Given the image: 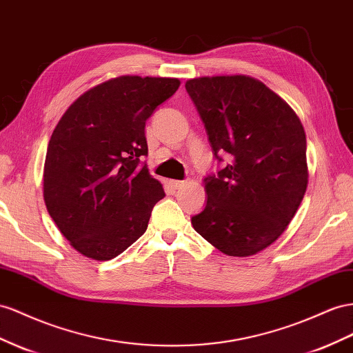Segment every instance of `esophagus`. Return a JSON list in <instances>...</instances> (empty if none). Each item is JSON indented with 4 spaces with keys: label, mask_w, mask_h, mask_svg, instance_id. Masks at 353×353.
I'll list each match as a JSON object with an SVG mask.
<instances>
[{
    "label": "esophagus",
    "mask_w": 353,
    "mask_h": 353,
    "mask_svg": "<svg viewBox=\"0 0 353 353\" xmlns=\"http://www.w3.org/2000/svg\"><path fill=\"white\" fill-rule=\"evenodd\" d=\"M184 184H185L184 181H178V179H172V181H170V185H172L175 190L181 188V187H183Z\"/></svg>",
    "instance_id": "34e87169"
}]
</instances>
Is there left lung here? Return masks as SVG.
Returning <instances> with one entry per match:
<instances>
[{"label": "left lung", "instance_id": "8db88e82", "mask_svg": "<svg viewBox=\"0 0 353 353\" xmlns=\"http://www.w3.org/2000/svg\"><path fill=\"white\" fill-rule=\"evenodd\" d=\"M218 163L194 230L230 256L260 252L285 232L307 188L306 133L291 107L246 75L185 83Z\"/></svg>", "mask_w": 353, "mask_h": 353}]
</instances>
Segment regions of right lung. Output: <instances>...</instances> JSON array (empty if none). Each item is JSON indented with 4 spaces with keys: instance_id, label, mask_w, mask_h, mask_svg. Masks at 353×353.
<instances>
[{
    "instance_id": "1",
    "label": "right lung",
    "mask_w": 353,
    "mask_h": 353,
    "mask_svg": "<svg viewBox=\"0 0 353 353\" xmlns=\"http://www.w3.org/2000/svg\"><path fill=\"white\" fill-rule=\"evenodd\" d=\"M178 79L125 75L83 93L54 128L44 163V202L80 254L105 261L145 233L163 187L148 174L145 121Z\"/></svg>"
}]
</instances>
